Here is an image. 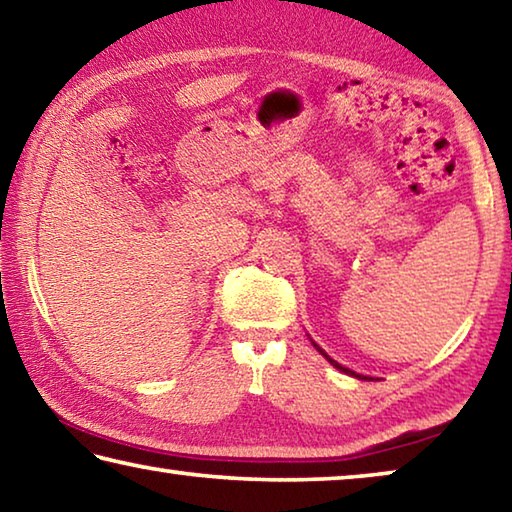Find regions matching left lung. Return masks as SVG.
<instances>
[{
	"mask_svg": "<svg viewBox=\"0 0 512 512\" xmlns=\"http://www.w3.org/2000/svg\"><path fill=\"white\" fill-rule=\"evenodd\" d=\"M314 348H316V350H318L320 354H323V357H325V359H327L329 363H332V366H334V368H339V370H343V372H348V375H354V377H359V379H368V377H363V375H357V372H352V370H348V368H343V366H341V363H336L334 359H329V357H327V354H325L323 350H320L316 343H314Z\"/></svg>",
	"mask_w": 512,
	"mask_h": 512,
	"instance_id": "8db88e82",
	"label": "left lung"
}]
</instances>
